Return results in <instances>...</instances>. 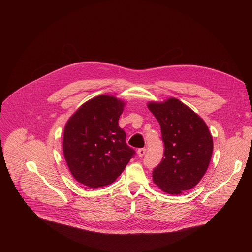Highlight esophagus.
<instances>
[{
    "instance_id": "esophagus-1",
    "label": "esophagus",
    "mask_w": 252,
    "mask_h": 252,
    "mask_svg": "<svg viewBox=\"0 0 252 252\" xmlns=\"http://www.w3.org/2000/svg\"><path fill=\"white\" fill-rule=\"evenodd\" d=\"M146 149L143 148V149H139V150H137V155H138V157L139 158H141V157H143L145 156V154H146Z\"/></svg>"
}]
</instances>
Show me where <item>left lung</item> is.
<instances>
[{
    "mask_svg": "<svg viewBox=\"0 0 252 252\" xmlns=\"http://www.w3.org/2000/svg\"><path fill=\"white\" fill-rule=\"evenodd\" d=\"M160 125L164 158L153 171L154 183L165 193L181 194L194 188L205 174L213 139L204 121L179 99L148 102Z\"/></svg>",
    "mask_w": 252,
    "mask_h": 252,
    "instance_id": "8db88e82",
    "label": "left lung"
}]
</instances>
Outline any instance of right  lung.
Wrapping results in <instances>:
<instances>
[{
  "instance_id": "obj_1",
  "label": "right lung",
  "mask_w": 252,
  "mask_h": 252,
  "mask_svg": "<svg viewBox=\"0 0 252 252\" xmlns=\"http://www.w3.org/2000/svg\"><path fill=\"white\" fill-rule=\"evenodd\" d=\"M125 105L114 95L100 94L83 103L67 120L63 152L80 184L92 189L113 184L134 155L119 126Z\"/></svg>"
}]
</instances>
